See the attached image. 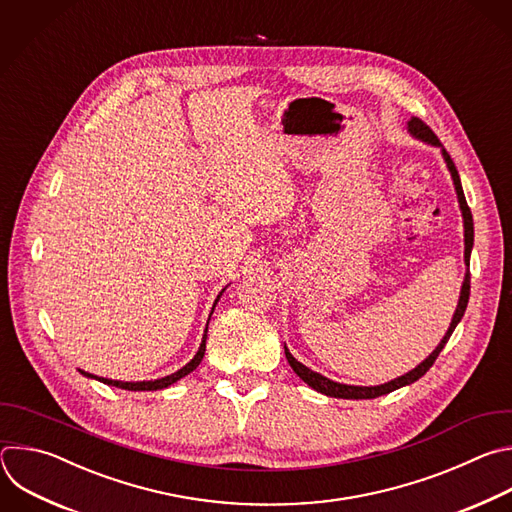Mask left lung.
Listing matches in <instances>:
<instances>
[{"mask_svg":"<svg viewBox=\"0 0 512 512\" xmlns=\"http://www.w3.org/2000/svg\"><path fill=\"white\" fill-rule=\"evenodd\" d=\"M405 129L407 133H410L414 139L430 145V147H438L444 161H446V167L452 175V181H454V189H456V195H458V203H460V212H462V222H464V264H466V274H464V282H462V288H460V298H458V304H456V311L452 315V323L446 331V335L442 337V341L438 343V347L418 365L414 367L412 371H407L405 375H399L387 383H381V385H347V383H339V381H333L313 369H309L306 365H302L298 359L292 357V353L288 351V347L284 345V355L288 359V365L292 367V371L306 383L309 387H313L315 391L319 393H325L329 397H343V399H373V397H379V395H385V393H391L399 387H405V385H412L414 381H418L422 375H426V371L434 365V361L438 359L440 351L446 347L448 339L452 337L454 329L458 327V323L462 321L464 317V311L468 306V296H470V254H472V246H474V222H472V214H470V208L466 203V197H464V189H462V183H460V175H458V169L454 165V161L450 159V155L446 153V149L442 147V143L438 141V137L432 133V129L428 125H424L420 119L412 117L410 121L405 123Z\"/></svg>","mask_w":512,"mask_h":512,"instance_id":"8db88e82","label":"left lung"}]
</instances>
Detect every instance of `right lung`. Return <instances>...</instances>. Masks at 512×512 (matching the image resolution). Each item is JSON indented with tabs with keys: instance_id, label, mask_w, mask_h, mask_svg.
<instances>
[{
	"instance_id": "1",
	"label": "right lung",
	"mask_w": 512,
	"mask_h": 512,
	"mask_svg": "<svg viewBox=\"0 0 512 512\" xmlns=\"http://www.w3.org/2000/svg\"><path fill=\"white\" fill-rule=\"evenodd\" d=\"M226 288H228V286H226ZM226 288H222V292L218 294V298H216V302H214V306H212V313H210V317L214 315L216 304H218V300H220V296L224 294V290H226ZM208 325H210V319H208ZM208 325H206V331H203V337H201L199 349H197V353L193 355V359H191L189 363H185L181 369H177L175 373H171V375H165V377H161V379H151V381H117V379H107V377H96V375H92V373H86V371H82V369H78V371H80L84 377H88V379H98L100 383H105V385H113V387H119V389H127V391H157V389H165V387L173 385L175 381H179L181 377L189 375L193 369H197V365L201 363L203 355H206Z\"/></svg>"
}]
</instances>
